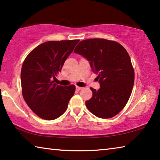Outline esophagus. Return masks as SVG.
Returning a JSON list of instances; mask_svg holds the SVG:
<instances>
[{
    "instance_id": "obj_1",
    "label": "esophagus",
    "mask_w": 160,
    "mask_h": 160,
    "mask_svg": "<svg viewBox=\"0 0 160 160\" xmlns=\"http://www.w3.org/2000/svg\"><path fill=\"white\" fill-rule=\"evenodd\" d=\"M82 88H81V87H78V86H76V90L79 91V90H82Z\"/></svg>"
}]
</instances>
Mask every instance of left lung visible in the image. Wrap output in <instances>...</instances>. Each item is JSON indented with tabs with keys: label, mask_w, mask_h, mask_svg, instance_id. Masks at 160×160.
I'll list each match as a JSON object with an SVG mask.
<instances>
[{
	"label": "left lung",
	"mask_w": 160,
	"mask_h": 160,
	"mask_svg": "<svg viewBox=\"0 0 160 160\" xmlns=\"http://www.w3.org/2000/svg\"><path fill=\"white\" fill-rule=\"evenodd\" d=\"M74 52L87 59L98 75L100 89L91 88L92 97L85 102L91 113L110 118L125 108L132 90L135 73L128 52L118 42L94 38L80 41Z\"/></svg>",
	"instance_id": "1"
}]
</instances>
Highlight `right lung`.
I'll return each mask as SVG.
<instances>
[{
	"label": "right lung",
	"mask_w": 160,
	"mask_h": 160,
	"mask_svg": "<svg viewBox=\"0 0 160 160\" xmlns=\"http://www.w3.org/2000/svg\"><path fill=\"white\" fill-rule=\"evenodd\" d=\"M79 41L45 42L32 50L24 60L21 73L22 96L40 118L55 120L66 111L75 86L63 87L53 80Z\"/></svg>",
	"instance_id": "right-lung-1"
}]
</instances>
